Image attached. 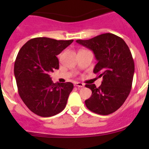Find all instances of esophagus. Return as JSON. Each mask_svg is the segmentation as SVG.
<instances>
[{"label": "esophagus", "mask_w": 149, "mask_h": 149, "mask_svg": "<svg viewBox=\"0 0 149 149\" xmlns=\"http://www.w3.org/2000/svg\"><path fill=\"white\" fill-rule=\"evenodd\" d=\"M74 85L76 86L79 87V88H82V87H84V84L80 83V82H77V83H75Z\"/></svg>", "instance_id": "34e87169"}]
</instances>
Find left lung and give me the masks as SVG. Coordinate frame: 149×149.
Returning a JSON list of instances; mask_svg holds the SVG:
<instances>
[{"mask_svg": "<svg viewBox=\"0 0 149 149\" xmlns=\"http://www.w3.org/2000/svg\"><path fill=\"white\" fill-rule=\"evenodd\" d=\"M76 42L94 52L98 61L94 73L103 79L98 88L95 84H86L92 91L85 101L86 106L99 115L113 113L123 104L132 88L135 65L128 46L121 37L111 33Z\"/></svg>", "mask_w": 149, "mask_h": 149, "instance_id": "left-lung-1", "label": "left lung"}]
</instances>
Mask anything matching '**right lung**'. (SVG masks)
Segmentation results:
<instances>
[{"label":"right lung","mask_w":149,"mask_h":149,"mask_svg":"<svg viewBox=\"0 0 149 149\" xmlns=\"http://www.w3.org/2000/svg\"><path fill=\"white\" fill-rule=\"evenodd\" d=\"M73 41L36 37L26 42L18 53L14 63L18 92L29 109L39 116H54L65 109L73 84H54L49 73L59 68L57 55Z\"/></svg>","instance_id":"right-lung-1"}]
</instances>
